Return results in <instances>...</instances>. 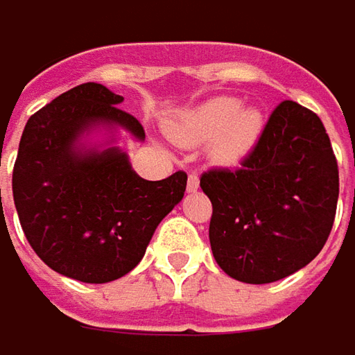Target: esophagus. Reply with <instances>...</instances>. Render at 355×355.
Instances as JSON below:
<instances>
[{
  "label": "esophagus",
  "mask_w": 355,
  "mask_h": 355,
  "mask_svg": "<svg viewBox=\"0 0 355 355\" xmlns=\"http://www.w3.org/2000/svg\"><path fill=\"white\" fill-rule=\"evenodd\" d=\"M200 187V180H198V175L196 173H190L189 175V180H187V190L189 192H196Z\"/></svg>",
  "instance_id": "34e87169"
}]
</instances>
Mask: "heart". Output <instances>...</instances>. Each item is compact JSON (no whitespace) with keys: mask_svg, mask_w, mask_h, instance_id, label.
<instances>
[{"mask_svg":"<svg viewBox=\"0 0 355 355\" xmlns=\"http://www.w3.org/2000/svg\"><path fill=\"white\" fill-rule=\"evenodd\" d=\"M263 128V117L255 107H241L236 98H214L190 112L173 129L180 143H212L218 163H236L253 147Z\"/></svg>","mask_w":355,"mask_h":355,"instance_id":"1","label":"heart"}]
</instances>
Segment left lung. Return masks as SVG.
<instances>
[{"instance_id":"left-lung-1","label":"left lung","mask_w":355,"mask_h":355,"mask_svg":"<svg viewBox=\"0 0 355 355\" xmlns=\"http://www.w3.org/2000/svg\"><path fill=\"white\" fill-rule=\"evenodd\" d=\"M338 187L336 155L320 117L293 100L281 102L239 168L202 173L214 259L251 285L293 275L330 236Z\"/></svg>"}]
</instances>
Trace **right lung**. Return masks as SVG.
<instances>
[{
    "instance_id": "1",
    "label": "right lung",
    "mask_w": 355,
    "mask_h": 355,
    "mask_svg": "<svg viewBox=\"0 0 355 355\" xmlns=\"http://www.w3.org/2000/svg\"><path fill=\"white\" fill-rule=\"evenodd\" d=\"M123 96L86 82L33 114L13 166V200L33 251L53 271L82 283L129 273L159 222L184 196L187 173L141 178L112 147L82 153L76 139L96 123L121 125L137 139V117L119 110Z\"/></svg>"
}]
</instances>
